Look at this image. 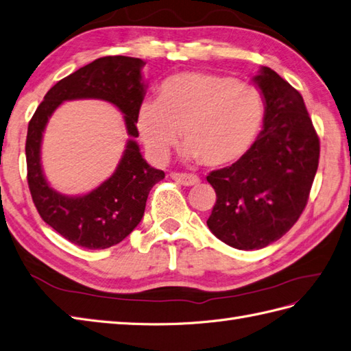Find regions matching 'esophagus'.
Masks as SVG:
<instances>
[{
    "mask_svg": "<svg viewBox=\"0 0 351 351\" xmlns=\"http://www.w3.org/2000/svg\"><path fill=\"white\" fill-rule=\"evenodd\" d=\"M171 178L183 186H195L199 183V177L189 173H171Z\"/></svg>",
    "mask_w": 351,
    "mask_h": 351,
    "instance_id": "1",
    "label": "esophagus"
}]
</instances>
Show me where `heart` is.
I'll list each match as a JSON object with an SVG mask.
<instances>
[{
    "label": "heart",
    "instance_id": "heart-1",
    "mask_svg": "<svg viewBox=\"0 0 351 351\" xmlns=\"http://www.w3.org/2000/svg\"><path fill=\"white\" fill-rule=\"evenodd\" d=\"M261 92L230 75L183 71L168 77L158 101H144L136 128L149 155L165 162L182 136L186 155L219 168L240 160L263 122Z\"/></svg>",
    "mask_w": 351,
    "mask_h": 351
}]
</instances>
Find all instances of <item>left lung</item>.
<instances>
[{
	"label": "left lung",
	"mask_w": 351,
	"mask_h": 351,
	"mask_svg": "<svg viewBox=\"0 0 351 351\" xmlns=\"http://www.w3.org/2000/svg\"><path fill=\"white\" fill-rule=\"evenodd\" d=\"M253 80L265 99L263 130L240 160L207 176L217 196L207 225L238 250L263 249L296 223L320 156L301 93L268 66Z\"/></svg>",
	"instance_id": "left-lung-1"
}]
</instances>
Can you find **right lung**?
<instances>
[{
    "label": "right lung",
    "instance_id": "right-lung-1",
    "mask_svg": "<svg viewBox=\"0 0 351 351\" xmlns=\"http://www.w3.org/2000/svg\"><path fill=\"white\" fill-rule=\"evenodd\" d=\"M138 58L104 56L82 66L50 88L28 125L27 169L34 205L41 219L70 243L89 250L108 249L130 235L140 223L153 186L165 173L152 168L132 138L138 136L136 116L144 99ZM97 97L114 104L125 114L128 141L115 174L83 197H65L45 182L39 164L42 131L53 111L68 99Z\"/></svg>",
    "mask_w": 351,
    "mask_h": 351
}]
</instances>
